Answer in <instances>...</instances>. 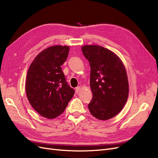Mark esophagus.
Segmentation results:
<instances>
[{"instance_id": "34e87169", "label": "esophagus", "mask_w": 158, "mask_h": 158, "mask_svg": "<svg viewBox=\"0 0 158 158\" xmlns=\"http://www.w3.org/2000/svg\"><path fill=\"white\" fill-rule=\"evenodd\" d=\"M80 89H81V88H80V86H78V87H77V88H76V93H78V92H80Z\"/></svg>"}]
</instances>
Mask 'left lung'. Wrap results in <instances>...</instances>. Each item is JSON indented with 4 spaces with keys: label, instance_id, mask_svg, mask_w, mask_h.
Wrapping results in <instances>:
<instances>
[{
    "label": "left lung",
    "instance_id": "1",
    "mask_svg": "<svg viewBox=\"0 0 158 158\" xmlns=\"http://www.w3.org/2000/svg\"><path fill=\"white\" fill-rule=\"evenodd\" d=\"M82 52L91 67L90 88L93 98L88 104L91 114L108 120L123 109L128 96L126 69L113 52L99 45H84Z\"/></svg>",
    "mask_w": 158,
    "mask_h": 158
}]
</instances>
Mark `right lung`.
Listing matches in <instances>:
<instances>
[{
	"mask_svg": "<svg viewBox=\"0 0 158 158\" xmlns=\"http://www.w3.org/2000/svg\"><path fill=\"white\" fill-rule=\"evenodd\" d=\"M69 47H49L38 54L28 69L26 83L27 99L41 116L54 118L63 113L74 94L66 82L61 66Z\"/></svg>",
	"mask_w": 158,
	"mask_h": 158,
	"instance_id": "add662e5",
	"label": "right lung"
}]
</instances>
